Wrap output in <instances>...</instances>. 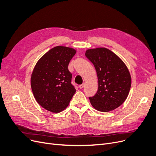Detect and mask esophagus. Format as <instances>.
<instances>
[{
  "mask_svg": "<svg viewBox=\"0 0 156 156\" xmlns=\"http://www.w3.org/2000/svg\"><path fill=\"white\" fill-rule=\"evenodd\" d=\"M84 85H85V84H84V83H83V84H82L79 85V88H80V89H83V88L84 87Z\"/></svg>",
  "mask_w": 156,
  "mask_h": 156,
  "instance_id": "34e87169",
  "label": "esophagus"
}]
</instances>
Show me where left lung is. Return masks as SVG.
Listing matches in <instances>:
<instances>
[{
	"label": "left lung",
	"instance_id": "obj_1",
	"mask_svg": "<svg viewBox=\"0 0 156 156\" xmlns=\"http://www.w3.org/2000/svg\"><path fill=\"white\" fill-rule=\"evenodd\" d=\"M85 55L93 64L98 80L97 93L89 98L92 106L104 112L117 108L127 98L131 88V78L126 65L105 48L87 49Z\"/></svg>",
	"mask_w": 156,
	"mask_h": 156
}]
</instances>
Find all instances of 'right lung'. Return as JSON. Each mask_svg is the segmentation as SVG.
I'll list each match as a JSON object with an SVG mask.
<instances>
[{
	"label": "right lung",
	"instance_id": "obj_1",
	"mask_svg": "<svg viewBox=\"0 0 156 156\" xmlns=\"http://www.w3.org/2000/svg\"><path fill=\"white\" fill-rule=\"evenodd\" d=\"M76 51L56 46L37 62L31 76V87L39 104L49 112L59 113L68 107L76 90L71 84L68 65Z\"/></svg>",
	"mask_w": 156,
	"mask_h": 156
}]
</instances>
